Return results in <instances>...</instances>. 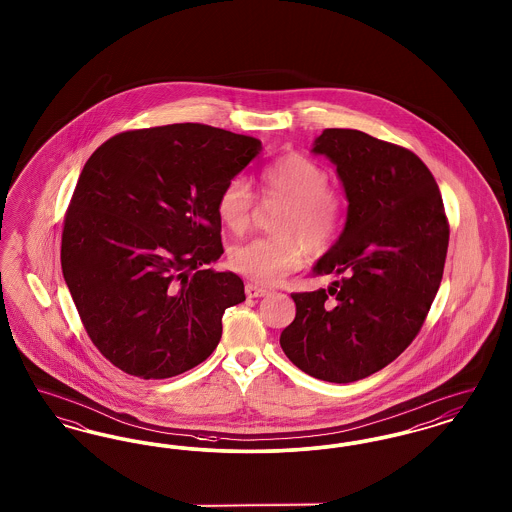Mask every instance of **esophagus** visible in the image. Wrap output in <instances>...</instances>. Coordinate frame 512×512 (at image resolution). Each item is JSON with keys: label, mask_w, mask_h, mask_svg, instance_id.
Here are the masks:
<instances>
[{"label": "esophagus", "mask_w": 512, "mask_h": 512, "mask_svg": "<svg viewBox=\"0 0 512 512\" xmlns=\"http://www.w3.org/2000/svg\"><path fill=\"white\" fill-rule=\"evenodd\" d=\"M268 293H270V290L263 288V286H257V284H247L245 286V295L247 297H265Z\"/></svg>", "instance_id": "34e87169"}]
</instances>
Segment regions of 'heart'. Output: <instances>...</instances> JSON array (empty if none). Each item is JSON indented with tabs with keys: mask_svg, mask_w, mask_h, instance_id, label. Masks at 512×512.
Returning <instances> with one entry per match:
<instances>
[{
	"mask_svg": "<svg viewBox=\"0 0 512 512\" xmlns=\"http://www.w3.org/2000/svg\"><path fill=\"white\" fill-rule=\"evenodd\" d=\"M261 186L288 203L276 224V238H253L234 245L228 263L251 280L272 284L301 267L305 245L320 251L332 244L345 220V199L330 188L328 171L301 153H288L261 171ZM255 195L244 178L224 184L217 213L226 230L242 234L249 226Z\"/></svg>",
	"mask_w": 512,
	"mask_h": 512,
	"instance_id": "1",
	"label": "heart"
}]
</instances>
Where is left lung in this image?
<instances>
[{
  "label": "left lung",
  "mask_w": 512,
  "mask_h": 512,
  "mask_svg": "<svg viewBox=\"0 0 512 512\" xmlns=\"http://www.w3.org/2000/svg\"><path fill=\"white\" fill-rule=\"evenodd\" d=\"M313 153L336 165L349 201L338 242L313 268L338 280L292 293L295 318L280 345L309 376L349 384L390 365L420 332L441 284L449 222L432 172L413 151L326 128Z\"/></svg>",
  "instance_id": "left-lung-1"
}]
</instances>
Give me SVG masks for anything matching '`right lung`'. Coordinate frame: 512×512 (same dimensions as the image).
<instances>
[{
  "label": "right lung",
  "mask_w": 512,
  "mask_h": 512,
  "mask_svg": "<svg viewBox=\"0 0 512 512\" xmlns=\"http://www.w3.org/2000/svg\"><path fill=\"white\" fill-rule=\"evenodd\" d=\"M263 149L251 136L184 122L128 130L86 161L65 215L61 268L99 353L163 380L203 363L222 315L245 301L224 253L220 190Z\"/></svg>",
  "instance_id": "1"
}]
</instances>
